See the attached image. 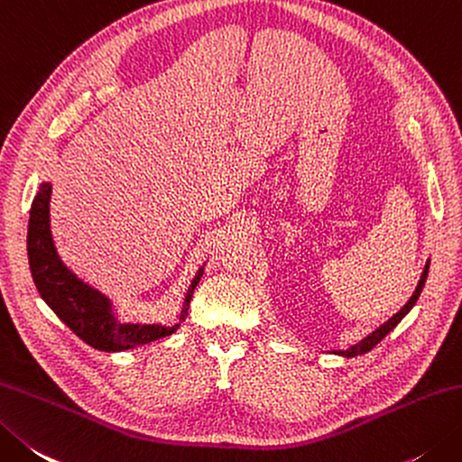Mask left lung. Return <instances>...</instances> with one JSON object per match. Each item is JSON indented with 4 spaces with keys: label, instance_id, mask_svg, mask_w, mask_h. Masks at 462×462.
Instances as JSON below:
<instances>
[{
    "label": "left lung",
    "instance_id": "8db88e82",
    "mask_svg": "<svg viewBox=\"0 0 462 462\" xmlns=\"http://www.w3.org/2000/svg\"><path fill=\"white\" fill-rule=\"evenodd\" d=\"M429 266H430V262H427V266H424V270H422V276H420V280H419V286H417V291L412 292V296H411V300L406 302L402 309L396 312L393 319H388L381 328H376L374 332H370L366 338H363L360 342H356L355 346H350L348 350H337L334 352V355H340V356H345V358H352V356H358V355H366L368 350H373L378 342H381L388 332H391L396 324H399L406 314L411 312V309L414 304H417V300H419V296H420V292H422V288H424V282H427V276H429Z\"/></svg>",
    "mask_w": 462,
    "mask_h": 462
}]
</instances>
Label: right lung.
I'll use <instances>...</instances> for the list:
<instances>
[{"instance_id":"1","label":"right lung","mask_w":462,"mask_h":462,"mask_svg":"<svg viewBox=\"0 0 462 462\" xmlns=\"http://www.w3.org/2000/svg\"><path fill=\"white\" fill-rule=\"evenodd\" d=\"M50 198L51 184L42 182L40 192L32 202L30 224H27V258H30L35 288L45 304L58 314V319L86 345L106 352L135 348L174 334L180 322L186 320L189 300H192L196 284L200 282L204 268L198 270L189 284L184 309L180 312V322L174 327L120 322L116 319L110 298L79 280L60 260L50 230Z\"/></svg>"}]
</instances>
